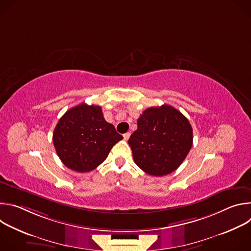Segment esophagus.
Here are the masks:
<instances>
[{
	"instance_id": "1",
	"label": "esophagus",
	"mask_w": 251,
	"mask_h": 251,
	"mask_svg": "<svg viewBox=\"0 0 251 251\" xmlns=\"http://www.w3.org/2000/svg\"><path fill=\"white\" fill-rule=\"evenodd\" d=\"M123 137H124V140L127 141V140L130 138V133H125V134L123 135Z\"/></svg>"
}]
</instances>
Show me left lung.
<instances>
[{"label":"left lung","instance_id":"left-lung-1","mask_svg":"<svg viewBox=\"0 0 251 251\" xmlns=\"http://www.w3.org/2000/svg\"><path fill=\"white\" fill-rule=\"evenodd\" d=\"M137 125L128 143L141 170L162 176L181 166L193 146V128L180 111L166 104L150 107Z\"/></svg>","mask_w":251,"mask_h":251}]
</instances>
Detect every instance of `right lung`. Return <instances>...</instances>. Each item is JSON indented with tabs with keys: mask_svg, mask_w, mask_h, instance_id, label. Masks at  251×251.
<instances>
[{
	"mask_svg": "<svg viewBox=\"0 0 251 251\" xmlns=\"http://www.w3.org/2000/svg\"><path fill=\"white\" fill-rule=\"evenodd\" d=\"M122 139L115 127L105 121L100 106L81 103L59 119L52 142L67 168L86 173L96 169Z\"/></svg>",
	"mask_w": 251,
	"mask_h": 251,
	"instance_id": "obj_1",
	"label": "right lung"
}]
</instances>
